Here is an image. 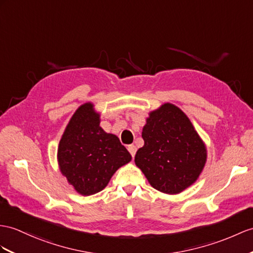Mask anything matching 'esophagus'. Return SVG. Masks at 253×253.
<instances>
[{
    "instance_id": "1",
    "label": "esophagus",
    "mask_w": 253,
    "mask_h": 253,
    "mask_svg": "<svg viewBox=\"0 0 253 253\" xmlns=\"http://www.w3.org/2000/svg\"><path fill=\"white\" fill-rule=\"evenodd\" d=\"M127 150H128V152L131 153L132 158H134L135 157V153H136V147H135L134 145H130V146L127 147Z\"/></svg>"
}]
</instances>
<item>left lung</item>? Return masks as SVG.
Segmentation results:
<instances>
[{"label":"left lung","mask_w":253,"mask_h":253,"mask_svg":"<svg viewBox=\"0 0 253 253\" xmlns=\"http://www.w3.org/2000/svg\"><path fill=\"white\" fill-rule=\"evenodd\" d=\"M141 136L145 145L137 150L135 164L153 188L177 194L198 179L206 162V148L177 106L166 103L150 113Z\"/></svg>","instance_id":"obj_1"}]
</instances>
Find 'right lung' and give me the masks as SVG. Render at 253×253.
<instances>
[{
  "label": "right lung",
  "mask_w": 253,
  "mask_h": 253,
  "mask_svg": "<svg viewBox=\"0 0 253 253\" xmlns=\"http://www.w3.org/2000/svg\"><path fill=\"white\" fill-rule=\"evenodd\" d=\"M131 159L119 138L100 126V115L91 103L73 115L58 148L61 173L83 195L102 191L115 171Z\"/></svg>",
  "instance_id": "add662e5"
}]
</instances>
